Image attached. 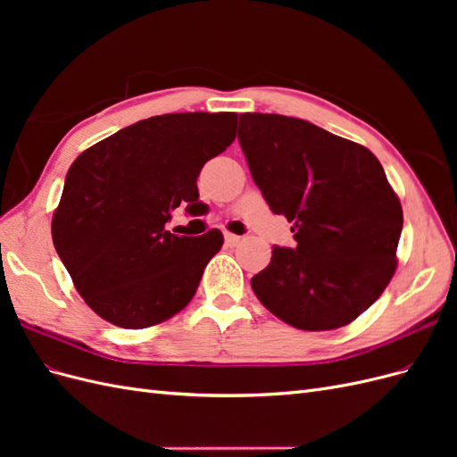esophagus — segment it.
<instances>
[{
  "mask_svg": "<svg viewBox=\"0 0 457 457\" xmlns=\"http://www.w3.org/2000/svg\"><path fill=\"white\" fill-rule=\"evenodd\" d=\"M240 242H242V237H238V234H230V232L225 234V244H227L228 247L238 245Z\"/></svg>",
  "mask_w": 457,
  "mask_h": 457,
  "instance_id": "obj_1",
  "label": "esophagus"
}]
</instances>
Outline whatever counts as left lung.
<instances>
[{"mask_svg": "<svg viewBox=\"0 0 457 457\" xmlns=\"http://www.w3.org/2000/svg\"><path fill=\"white\" fill-rule=\"evenodd\" d=\"M238 141L272 213L292 220L295 247H272L252 278L286 324L326 331L351 324L396 270L403 205L379 160L299 118L247 112Z\"/></svg>", "mask_w": 457, "mask_h": 457, "instance_id": "obj_1", "label": "left lung"}]
</instances>
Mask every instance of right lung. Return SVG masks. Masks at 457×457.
Returning <instances> with one entry per match:
<instances>
[{"instance_id":"add662e5","label":"right lung","mask_w":457,"mask_h":457,"mask_svg":"<svg viewBox=\"0 0 457 457\" xmlns=\"http://www.w3.org/2000/svg\"><path fill=\"white\" fill-rule=\"evenodd\" d=\"M234 112H185L141 120L76 158L53 213V244L78 294L106 322L141 329L188 305L223 245L165 230L171 212L198 202L207 160L234 141Z\"/></svg>"}]
</instances>
